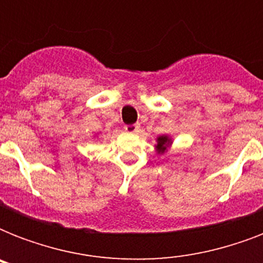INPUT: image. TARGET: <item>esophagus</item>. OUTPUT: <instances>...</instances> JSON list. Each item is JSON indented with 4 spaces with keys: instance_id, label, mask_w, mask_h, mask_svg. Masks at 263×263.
Segmentation results:
<instances>
[{
    "instance_id": "obj_1",
    "label": "esophagus",
    "mask_w": 263,
    "mask_h": 263,
    "mask_svg": "<svg viewBox=\"0 0 263 263\" xmlns=\"http://www.w3.org/2000/svg\"><path fill=\"white\" fill-rule=\"evenodd\" d=\"M124 129L127 132H129V134H136V132H139L140 129V125L139 124H132V125H125L124 127Z\"/></svg>"
}]
</instances>
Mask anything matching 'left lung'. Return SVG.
<instances>
[{"label":"left lung","mask_w":263,"mask_h":263,"mask_svg":"<svg viewBox=\"0 0 263 263\" xmlns=\"http://www.w3.org/2000/svg\"><path fill=\"white\" fill-rule=\"evenodd\" d=\"M156 140H157V144L154 146V148H156L157 154H164V153H166L173 143L172 136L168 135V134L157 136Z\"/></svg>","instance_id":"left-lung-1"}]
</instances>
